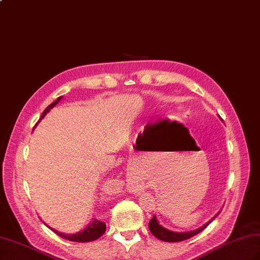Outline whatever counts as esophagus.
<instances>
[{
  "instance_id": "esophagus-1",
  "label": "esophagus",
  "mask_w": 260,
  "mask_h": 260,
  "mask_svg": "<svg viewBox=\"0 0 260 260\" xmlns=\"http://www.w3.org/2000/svg\"><path fill=\"white\" fill-rule=\"evenodd\" d=\"M133 190H134L135 192H139V191H142V189H139V188H136V187H134V188H133Z\"/></svg>"
}]
</instances>
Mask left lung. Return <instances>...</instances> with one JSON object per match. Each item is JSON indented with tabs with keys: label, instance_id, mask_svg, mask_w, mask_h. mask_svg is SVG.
I'll use <instances>...</instances> for the list:
<instances>
[{
	"label": "left lung",
	"instance_id": "left-lung-1",
	"mask_svg": "<svg viewBox=\"0 0 260 260\" xmlns=\"http://www.w3.org/2000/svg\"><path fill=\"white\" fill-rule=\"evenodd\" d=\"M218 213H217V214H218ZM217 214L212 219H210L208 223L204 224L203 226H201L200 229H197V230L191 231V232L180 233V232H174V231L165 229L164 226H161L160 224L158 223V219H157L156 215H154V217L150 219L148 226H149V231L151 232V234L154 235L155 237H157L158 239H160V241L169 242V243H177V242H182V241H184V239L191 238L192 236L199 234L200 232H202L206 228V226H208L213 221V219H214L217 216Z\"/></svg>",
	"mask_w": 260,
	"mask_h": 260
}]
</instances>
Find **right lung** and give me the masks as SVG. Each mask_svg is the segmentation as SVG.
<instances>
[{"label":"right lung","instance_id":"add662e5","mask_svg":"<svg viewBox=\"0 0 260 260\" xmlns=\"http://www.w3.org/2000/svg\"><path fill=\"white\" fill-rule=\"evenodd\" d=\"M62 96H59L56 101L54 103H51L50 105H48L47 108L45 109V111L43 112V114L41 116V119L45 117V115L47 114V113L54 108V106L56 104H58V102L60 101ZM39 119V121H41ZM45 224V223H44ZM46 226H48L47 224H45ZM49 228V226H48ZM52 232H55L57 235H59L60 237L64 238V239H68V241H71V242H77V243H88V242H92V241H95V239H98L99 237H101L104 232L106 230V225L104 222L102 221H99V219L96 218H93L92 221H90L89 225L86 226V228L82 231H80L78 233H76V234H64V233H61V232H58L57 230L55 229H51L49 228Z\"/></svg>","mask_w":260,"mask_h":260}]
</instances>
